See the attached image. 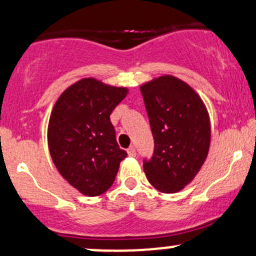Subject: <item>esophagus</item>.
<instances>
[{"mask_svg":"<svg viewBox=\"0 0 256 256\" xmlns=\"http://www.w3.org/2000/svg\"><path fill=\"white\" fill-rule=\"evenodd\" d=\"M128 156H136V150H134V147L131 146V147L128 150Z\"/></svg>","mask_w":256,"mask_h":256,"instance_id":"34e87169","label":"esophagus"}]
</instances>
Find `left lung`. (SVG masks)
Listing matches in <instances>:
<instances>
[{
	"label": "left lung",
	"instance_id": "1",
	"mask_svg": "<svg viewBox=\"0 0 256 256\" xmlns=\"http://www.w3.org/2000/svg\"><path fill=\"white\" fill-rule=\"evenodd\" d=\"M150 118L154 153L144 160L148 181L162 193H176L192 182L210 146L206 106L184 81L162 75L140 87Z\"/></svg>",
	"mask_w": 256,
	"mask_h": 256
}]
</instances>
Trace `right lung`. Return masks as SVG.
Here are the masks:
<instances>
[{
    "label": "right lung",
    "mask_w": 256,
    "mask_h": 256,
    "mask_svg": "<svg viewBox=\"0 0 256 256\" xmlns=\"http://www.w3.org/2000/svg\"><path fill=\"white\" fill-rule=\"evenodd\" d=\"M128 92L85 78L69 86L53 106L47 131L50 156L63 178L82 194L96 196L109 190L128 156L110 122L112 112Z\"/></svg>",
    "instance_id": "add662e5"
}]
</instances>
